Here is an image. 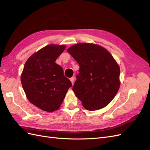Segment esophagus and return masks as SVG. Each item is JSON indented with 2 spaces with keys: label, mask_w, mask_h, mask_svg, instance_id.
<instances>
[{
  "label": "esophagus",
  "mask_w": 150,
  "mask_h": 150,
  "mask_svg": "<svg viewBox=\"0 0 150 150\" xmlns=\"http://www.w3.org/2000/svg\"><path fill=\"white\" fill-rule=\"evenodd\" d=\"M70 81H71L72 84H73L74 83V77H72V78H70Z\"/></svg>",
  "instance_id": "esophagus-1"
}]
</instances>
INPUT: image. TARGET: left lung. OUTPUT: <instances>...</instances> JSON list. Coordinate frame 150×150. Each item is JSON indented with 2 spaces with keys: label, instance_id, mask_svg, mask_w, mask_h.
<instances>
[{
  "label": "left lung",
  "instance_id": "1",
  "mask_svg": "<svg viewBox=\"0 0 150 150\" xmlns=\"http://www.w3.org/2000/svg\"><path fill=\"white\" fill-rule=\"evenodd\" d=\"M79 66L72 87L84 108L98 110L106 106L120 88V69L106 49L98 45L79 43L67 50Z\"/></svg>",
  "mask_w": 150,
  "mask_h": 150
}]
</instances>
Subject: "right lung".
<instances>
[{"label":"right lung","instance_id":"add662e5","mask_svg":"<svg viewBox=\"0 0 150 150\" xmlns=\"http://www.w3.org/2000/svg\"><path fill=\"white\" fill-rule=\"evenodd\" d=\"M65 46L49 44L33 54L26 61L21 83L29 101L45 111L58 110L72 83L55 62Z\"/></svg>","mask_w":150,"mask_h":150}]
</instances>
